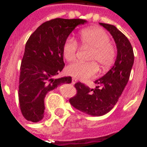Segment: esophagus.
Wrapping results in <instances>:
<instances>
[{"instance_id": "34e87169", "label": "esophagus", "mask_w": 147, "mask_h": 147, "mask_svg": "<svg viewBox=\"0 0 147 147\" xmlns=\"http://www.w3.org/2000/svg\"><path fill=\"white\" fill-rule=\"evenodd\" d=\"M71 81H72V83H73V84H75V83L77 82V80H76V79H75V78H72Z\"/></svg>"}]
</instances>
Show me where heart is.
Masks as SVG:
<instances>
[{"instance_id": "b5f03b06", "label": "heart", "mask_w": 147, "mask_h": 147, "mask_svg": "<svg viewBox=\"0 0 147 147\" xmlns=\"http://www.w3.org/2000/svg\"><path fill=\"white\" fill-rule=\"evenodd\" d=\"M80 39L83 45L91 49L88 57L90 63L76 62L68 65L67 72L74 78L86 80L97 76L100 68L105 70L113 63L115 49L109 41V36L105 30L99 27H90L83 30L80 34ZM78 44L76 39L69 37L63 45V55L67 61H74L76 57Z\"/></svg>"}]
</instances>
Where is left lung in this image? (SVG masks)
Returning <instances> with one entry per match:
<instances>
[{
    "instance_id": "obj_1",
    "label": "left lung",
    "mask_w": 147,
    "mask_h": 147,
    "mask_svg": "<svg viewBox=\"0 0 147 147\" xmlns=\"http://www.w3.org/2000/svg\"><path fill=\"white\" fill-rule=\"evenodd\" d=\"M99 24L110 33L117 45L114 65L102 78L95 80L98 85L95 89L80 82L76 83V95L69 100L75 108L93 117H101L113 109L129 80L134 64L133 49L127 38L113 25Z\"/></svg>"
}]
</instances>
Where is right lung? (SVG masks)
Segmentation results:
<instances>
[{
	"mask_svg": "<svg viewBox=\"0 0 147 147\" xmlns=\"http://www.w3.org/2000/svg\"><path fill=\"white\" fill-rule=\"evenodd\" d=\"M87 21L57 18L43 23L30 36L21 62L19 102L26 120L39 122L44 117L45 95L71 77L55 79L64 67L63 45L74 29Z\"/></svg>",
	"mask_w": 147,
	"mask_h": 147,
	"instance_id": "right-lung-1",
	"label": "right lung"
}]
</instances>
